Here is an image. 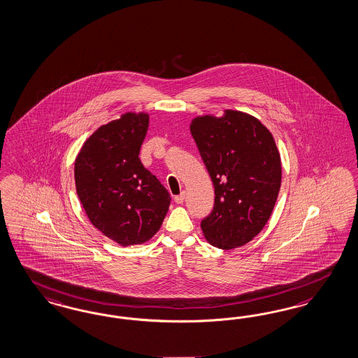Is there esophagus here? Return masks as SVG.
Returning a JSON list of instances; mask_svg holds the SVG:
<instances>
[{
  "label": "esophagus",
  "instance_id": "esophagus-1",
  "mask_svg": "<svg viewBox=\"0 0 358 358\" xmlns=\"http://www.w3.org/2000/svg\"><path fill=\"white\" fill-rule=\"evenodd\" d=\"M184 199H185V192H182L181 194L176 196V197H174V202H176V203H184Z\"/></svg>",
  "mask_w": 358,
  "mask_h": 358
}]
</instances>
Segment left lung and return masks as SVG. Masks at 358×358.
<instances>
[{
    "mask_svg": "<svg viewBox=\"0 0 358 358\" xmlns=\"http://www.w3.org/2000/svg\"><path fill=\"white\" fill-rule=\"evenodd\" d=\"M190 132L214 184V208L201 229L211 246H243L268 222L282 184L271 132L248 113L197 116Z\"/></svg>",
    "mask_w": 358,
    "mask_h": 358,
    "instance_id": "8db88e82",
    "label": "left lung"
}]
</instances>
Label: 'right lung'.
Here are the masks:
<instances>
[{"label": "right lung", "mask_w": 358, "mask_h": 358, "mask_svg": "<svg viewBox=\"0 0 358 358\" xmlns=\"http://www.w3.org/2000/svg\"><path fill=\"white\" fill-rule=\"evenodd\" d=\"M148 125V113L127 112L99 127L75 160L76 193L88 220L120 246L156 234L172 199L138 159Z\"/></svg>", "instance_id": "1"}]
</instances>
